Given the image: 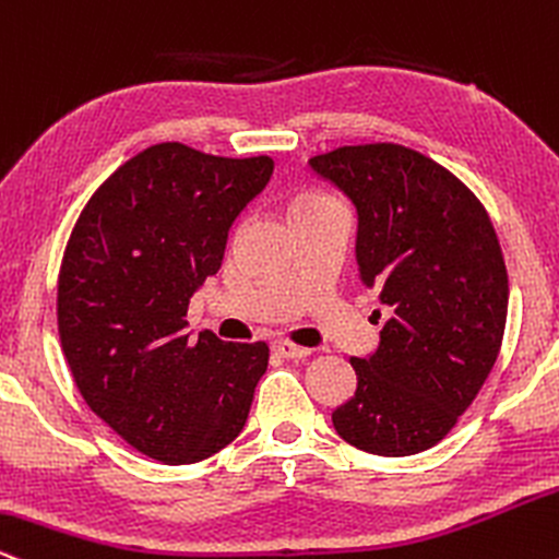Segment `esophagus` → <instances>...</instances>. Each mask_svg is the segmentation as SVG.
Returning <instances> with one entry per match:
<instances>
[{
  "instance_id": "1",
  "label": "esophagus",
  "mask_w": 559,
  "mask_h": 559,
  "mask_svg": "<svg viewBox=\"0 0 559 559\" xmlns=\"http://www.w3.org/2000/svg\"><path fill=\"white\" fill-rule=\"evenodd\" d=\"M272 347H274V353H280L282 358H308L311 356V350H308V347L295 345V343H290V340H277Z\"/></svg>"
}]
</instances>
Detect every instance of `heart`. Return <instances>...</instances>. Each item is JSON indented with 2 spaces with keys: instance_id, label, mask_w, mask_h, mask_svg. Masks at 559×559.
<instances>
[{
  "instance_id": "obj_1",
  "label": "heart",
  "mask_w": 559,
  "mask_h": 559,
  "mask_svg": "<svg viewBox=\"0 0 559 559\" xmlns=\"http://www.w3.org/2000/svg\"><path fill=\"white\" fill-rule=\"evenodd\" d=\"M326 203H332L330 199H321V195H306V199H298L293 206V214L295 212H306V209H317V206H326Z\"/></svg>"
}]
</instances>
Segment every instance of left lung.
Instances as JSON below:
<instances>
[{
    "label": "left lung",
    "mask_w": 559,
    "mask_h": 559,
    "mask_svg": "<svg viewBox=\"0 0 559 559\" xmlns=\"http://www.w3.org/2000/svg\"><path fill=\"white\" fill-rule=\"evenodd\" d=\"M308 164L356 203L360 282L390 308L377 353L350 358L356 395L332 424L371 455H416L450 435L500 356L508 269L495 225L465 182L400 143Z\"/></svg>",
    "instance_id": "left-lung-1"
}]
</instances>
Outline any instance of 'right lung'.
Returning <instances> with one entry per match:
<instances>
[{
    "mask_svg": "<svg viewBox=\"0 0 559 559\" xmlns=\"http://www.w3.org/2000/svg\"><path fill=\"white\" fill-rule=\"evenodd\" d=\"M269 156L156 143L117 167L72 227L57 280L62 353L88 408L159 463H199L246 426L266 343H190L188 304L272 177Z\"/></svg>",
    "mask_w": 559,
    "mask_h": 559,
    "instance_id": "right-lung-1",
    "label": "right lung"
}]
</instances>
